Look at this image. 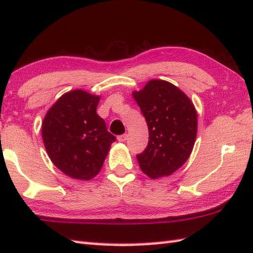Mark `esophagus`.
Wrapping results in <instances>:
<instances>
[{"instance_id":"1","label":"esophagus","mask_w":253,"mask_h":253,"mask_svg":"<svg viewBox=\"0 0 253 253\" xmlns=\"http://www.w3.org/2000/svg\"><path fill=\"white\" fill-rule=\"evenodd\" d=\"M127 134H124V135H119L118 137H117V139H118V141H121V142H124V141H126L127 140Z\"/></svg>"}]
</instances>
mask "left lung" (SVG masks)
<instances>
[{
	"mask_svg": "<svg viewBox=\"0 0 253 253\" xmlns=\"http://www.w3.org/2000/svg\"><path fill=\"white\" fill-rule=\"evenodd\" d=\"M149 130L144 153L137 155L141 171L151 179L170 176L194 148L198 117L190 98L171 83L150 80L132 91Z\"/></svg>",
	"mask_w": 253,
	"mask_h": 253,
	"instance_id": "left-lung-1",
	"label": "left lung"
}]
</instances>
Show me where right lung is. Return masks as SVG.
Returning a JSON list of instances; mask_svg holds the SVG:
<instances>
[{
	"label": "right lung",
	"mask_w": 253,
	"mask_h": 253,
	"mask_svg": "<svg viewBox=\"0 0 253 253\" xmlns=\"http://www.w3.org/2000/svg\"><path fill=\"white\" fill-rule=\"evenodd\" d=\"M100 96L74 89L62 95L42 123L45 149L52 163L66 176L90 180L97 176L116 140L96 114Z\"/></svg>",
	"instance_id": "obj_1"
}]
</instances>
